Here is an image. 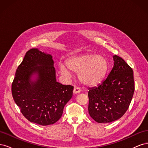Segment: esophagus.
<instances>
[{"label":"esophagus","instance_id":"obj_1","mask_svg":"<svg viewBox=\"0 0 148 148\" xmlns=\"http://www.w3.org/2000/svg\"><path fill=\"white\" fill-rule=\"evenodd\" d=\"M82 91L81 89L78 87H75L74 89H73V94H77L79 93Z\"/></svg>","mask_w":148,"mask_h":148}]
</instances>
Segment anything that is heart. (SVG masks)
<instances>
[{"mask_svg":"<svg viewBox=\"0 0 148 148\" xmlns=\"http://www.w3.org/2000/svg\"><path fill=\"white\" fill-rule=\"evenodd\" d=\"M66 65L70 70L78 73L79 82L86 86L99 83L108 70V62L106 58L91 53L71 58L66 61ZM60 70L64 75L70 77V71L65 66L60 65Z\"/></svg>","mask_w":148,"mask_h":148,"instance_id":"b5f03b06","label":"heart"}]
</instances>
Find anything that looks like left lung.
I'll return each instance as SVG.
<instances>
[{"instance_id": "obj_1", "label": "left lung", "mask_w": 148, "mask_h": 148, "mask_svg": "<svg viewBox=\"0 0 148 148\" xmlns=\"http://www.w3.org/2000/svg\"><path fill=\"white\" fill-rule=\"evenodd\" d=\"M114 67L96 87L89 89L88 111L101 123L114 122L128 110L135 91L133 71L122 58L113 56Z\"/></svg>"}]
</instances>
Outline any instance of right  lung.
Instances as JSON below:
<instances>
[{
	"label": "right lung",
	"instance_id": "obj_1",
	"mask_svg": "<svg viewBox=\"0 0 148 148\" xmlns=\"http://www.w3.org/2000/svg\"><path fill=\"white\" fill-rule=\"evenodd\" d=\"M33 76L36 78L33 81ZM73 86L56 81L52 56L31 49L18 66L12 84L13 99L29 122L46 125L55 123L73 96Z\"/></svg>",
	"mask_w": 148,
	"mask_h": 148
}]
</instances>
